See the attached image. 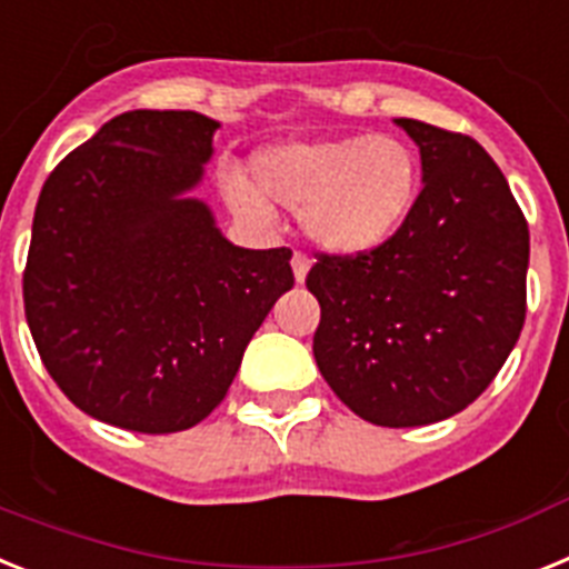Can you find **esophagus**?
<instances>
[{"instance_id":"1","label":"esophagus","mask_w":569,"mask_h":569,"mask_svg":"<svg viewBox=\"0 0 569 569\" xmlns=\"http://www.w3.org/2000/svg\"><path fill=\"white\" fill-rule=\"evenodd\" d=\"M309 266H312L309 254H303V251H295V254H291V269H295V280H298V283H303L306 280V274H309Z\"/></svg>"}]
</instances>
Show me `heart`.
<instances>
[{
    "label": "heart",
    "mask_w": 569,
    "mask_h": 569,
    "mask_svg": "<svg viewBox=\"0 0 569 569\" xmlns=\"http://www.w3.org/2000/svg\"><path fill=\"white\" fill-rule=\"evenodd\" d=\"M254 180L271 200L303 214L315 243L335 254H360L407 223L421 166L398 137L346 134L266 148L254 157ZM262 196L240 177L226 182V197L243 214L263 217L269 202Z\"/></svg>",
    "instance_id": "1"
}]
</instances>
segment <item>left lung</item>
<instances>
[{
	"instance_id": "obj_1",
	"label": "left lung",
	"mask_w": 569,
	"mask_h": 569,
	"mask_svg": "<svg viewBox=\"0 0 569 569\" xmlns=\"http://www.w3.org/2000/svg\"><path fill=\"white\" fill-rule=\"evenodd\" d=\"M423 189L407 223L360 254L318 251L315 360L358 418L427 427L490 387L527 315L530 229L472 137L401 117Z\"/></svg>"
}]
</instances>
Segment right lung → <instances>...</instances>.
<instances>
[{"label": "right lung", "mask_w": 569, "mask_h": 569, "mask_svg": "<svg viewBox=\"0 0 569 569\" xmlns=\"http://www.w3.org/2000/svg\"><path fill=\"white\" fill-rule=\"evenodd\" d=\"M217 122L128 111L42 186L24 318L68 401L131 432H180L229 392L246 346L295 286L291 249H240L200 200Z\"/></svg>", "instance_id": "1"}]
</instances>
